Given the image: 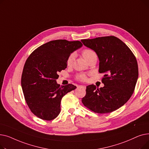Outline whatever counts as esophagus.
Returning <instances> with one entry per match:
<instances>
[{
    "mask_svg": "<svg viewBox=\"0 0 149 149\" xmlns=\"http://www.w3.org/2000/svg\"><path fill=\"white\" fill-rule=\"evenodd\" d=\"M79 87H80V88H83V89H86V86H82V85H81V86H79Z\"/></svg>",
    "mask_w": 149,
    "mask_h": 149,
    "instance_id": "obj_1",
    "label": "esophagus"
}]
</instances>
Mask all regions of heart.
I'll use <instances>...</instances> for the list:
<instances>
[{"mask_svg": "<svg viewBox=\"0 0 149 149\" xmlns=\"http://www.w3.org/2000/svg\"><path fill=\"white\" fill-rule=\"evenodd\" d=\"M82 55L84 57V58H85V60H86L88 62L93 57H95L96 54L95 52L93 51V50L91 49H84V50H83L82 51ZM75 53H72L69 55V56L68 57V58H67V61H66V64L67 66H71L73 63V61L75 59ZM77 80H79L81 81H84L86 80V76L85 74H78L76 77Z\"/></svg>", "mask_w": 149, "mask_h": 149, "instance_id": "1", "label": "heart"}]
</instances>
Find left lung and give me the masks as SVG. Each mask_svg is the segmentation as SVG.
<instances>
[{"mask_svg": "<svg viewBox=\"0 0 149 149\" xmlns=\"http://www.w3.org/2000/svg\"><path fill=\"white\" fill-rule=\"evenodd\" d=\"M84 46L94 51L99 58V72L103 73V88L91 84L82 103L98 113L115 111L123 106L134 93L138 78L135 56L129 47L115 36L81 40Z\"/></svg>", "mask_w": 149, "mask_h": 149, "instance_id": "8db88e82", "label": "left lung"}]
</instances>
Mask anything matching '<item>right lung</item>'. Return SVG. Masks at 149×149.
Returning <instances> with one entry per match:
<instances>
[{"mask_svg":"<svg viewBox=\"0 0 149 149\" xmlns=\"http://www.w3.org/2000/svg\"><path fill=\"white\" fill-rule=\"evenodd\" d=\"M83 46L80 41H50L39 46L27 58L22 74L21 84L26 102L36 116L51 121L60 112L62 97L75 86L57 83L58 73L67 67L69 55Z\"/></svg>","mask_w":149,"mask_h":149,"instance_id":"1","label":"right lung"}]
</instances>
